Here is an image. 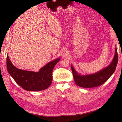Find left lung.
<instances>
[{"label": "left lung", "instance_id": "obj_1", "mask_svg": "<svg viewBox=\"0 0 122 122\" xmlns=\"http://www.w3.org/2000/svg\"><path fill=\"white\" fill-rule=\"evenodd\" d=\"M118 63V53L116 47L115 54L111 63L97 73L92 75L81 76L76 72L71 65L74 81L78 86L85 88L94 87L103 85L114 73Z\"/></svg>", "mask_w": 122, "mask_h": 122}]
</instances>
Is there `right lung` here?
I'll list each match as a JSON object with an SVG mask.
<instances>
[{"label": "right lung", "mask_w": 122, "mask_h": 122, "mask_svg": "<svg viewBox=\"0 0 122 122\" xmlns=\"http://www.w3.org/2000/svg\"><path fill=\"white\" fill-rule=\"evenodd\" d=\"M60 58L56 59L41 68L38 72L19 69L12 64L7 55V71L17 84L28 91H41L47 88L52 81V71Z\"/></svg>", "instance_id": "right-lung-1"}]
</instances>
